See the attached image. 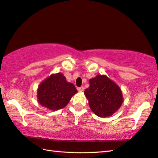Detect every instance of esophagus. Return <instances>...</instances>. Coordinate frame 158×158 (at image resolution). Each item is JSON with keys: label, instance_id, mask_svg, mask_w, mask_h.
I'll use <instances>...</instances> for the list:
<instances>
[{"label": "esophagus", "instance_id": "esophagus-1", "mask_svg": "<svg viewBox=\"0 0 158 158\" xmlns=\"http://www.w3.org/2000/svg\"><path fill=\"white\" fill-rule=\"evenodd\" d=\"M77 89H78L79 91H83L84 90V87L81 86V87H80V88H77Z\"/></svg>", "mask_w": 158, "mask_h": 158}]
</instances>
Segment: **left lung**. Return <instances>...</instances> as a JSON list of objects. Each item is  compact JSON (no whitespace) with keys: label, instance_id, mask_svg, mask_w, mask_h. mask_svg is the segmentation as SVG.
<instances>
[{"label":"left lung","instance_id":"left-lung-1","mask_svg":"<svg viewBox=\"0 0 158 158\" xmlns=\"http://www.w3.org/2000/svg\"><path fill=\"white\" fill-rule=\"evenodd\" d=\"M89 83L84 93L92 112L102 118L112 116L123 103L121 89L106 75H98Z\"/></svg>","mask_w":158,"mask_h":158}]
</instances>
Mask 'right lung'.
Here are the masks:
<instances>
[{
    "mask_svg": "<svg viewBox=\"0 0 158 158\" xmlns=\"http://www.w3.org/2000/svg\"><path fill=\"white\" fill-rule=\"evenodd\" d=\"M77 92L75 86L69 83L62 74L52 75L43 81L38 89L40 104L51 110H57L69 103Z\"/></svg>",
    "mask_w": 158,
    "mask_h": 158,
    "instance_id": "right-lung-1",
    "label": "right lung"
}]
</instances>
